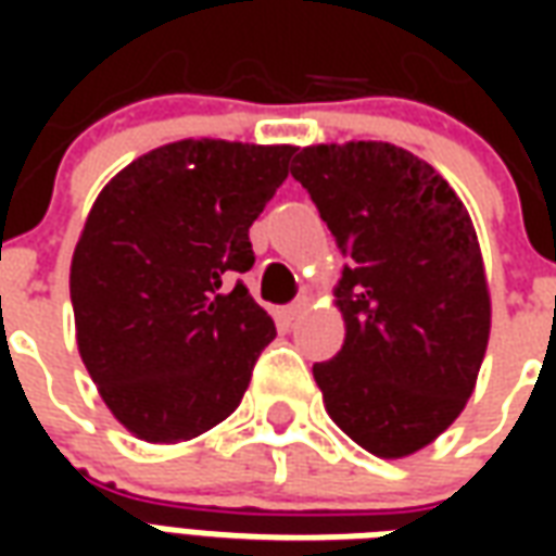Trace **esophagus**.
<instances>
[{
  "label": "esophagus",
  "instance_id": "esophagus-1",
  "mask_svg": "<svg viewBox=\"0 0 556 556\" xmlns=\"http://www.w3.org/2000/svg\"><path fill=\"white\" fill-rule=\"evenodd\" d=\"M306 306H309V301H294L291 306H286L282 309V315H286V321H298L303 313H306Z\"/></svg>",
  "mask_w": 556,
  "mask_h": 556
}]
</instances>
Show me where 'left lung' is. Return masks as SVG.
Returning a JSON list of instances; mask_svg holds the SVG:
<instances>
[{"label":"left lung","instance_id":"8db88e82","mask_svg":"<svg viewBox=\"0 0 556 556\" xmlns=\"http://www.w3.org/2000/svg\"><path fill=\"white\" fill-rule=\"evenodd\" d=\"M291 175L349 258L333 291L345 342L315 384L351 441L405 458L465 410L489 349L477 229L434 166L390 142L309 146Z\"/></svg>","mask_w":556,"mask_h":556}]
</instances>
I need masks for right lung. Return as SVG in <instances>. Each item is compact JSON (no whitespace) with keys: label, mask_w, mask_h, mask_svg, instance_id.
Returning <instances> with one entry per match:
<instances>
[{"label":"right lung","mask_w":556,"mask_h":556,"mask_svg":"<svg viewBox=\"0 0 556 556\" xmlns=\"http://www.w3.org/2000/svg\"><path fill=\"white\" fill-rule=\"evenodd\" d=\"M294 146L181 139L137 157L94 199L74 262L79 357L113 417L148 443L214 429L241 405L274 318L235 274Z\"/></svg>","instance_id":"1"}]
</instances>
